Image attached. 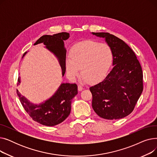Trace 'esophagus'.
<instances>
[{
  "label": "esophagus",
  "mask_w": 157,
  "mask_h": 157,
  "mask_svg": "<svg viewBox=\"0 0 157 157\" xmlns=\"http://www.w3.org/2000/svg\"><path fill=\"white\" fill-rule=\"evenodd\" d=\"M78 90H79V91H81V90L83 89V86H81V85H79L78 86Z\"/></svg>",
  "instance_id": "34e87169"
}]
</instances>
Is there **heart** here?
<instances>
[{
	"label": "heart",
	"instance_id": "obj_1",
	"mask_svg": "<svg viewBox=\"0 0 157 157\" xmlns=\"http://www.w3.org/2000/svg\"><path fill=\"white\" fill-rule=\"evenodd\" d=\"M65 68L69 78L75 79L81 69V77L89 84L101 81L108 72L113 61V52L106 44L87 40L72 48Z\"/></svg>",
	"mask_w": 157,
	"mask_h": 157
}]
</instances>
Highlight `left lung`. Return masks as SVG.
<instances>
[{
	"label": "left lung",
	"instance_id": "obj_1",
	"mask_svg": "<svg viewBox=\"0 0 157 157\" xmlns=\"http://www.w3.org/2000/svg\"><path fill=\"white\" fill-rule=\"evenodd\" d=\"M105 39L114 67L105 79L90 88L92 108L107 120L124 118L133 111L143 90V74L135 53L123 40L108 32H92Z\"/></svg>",
	"mask_w": 157,
	"mask_h": 157
}]
</instances>
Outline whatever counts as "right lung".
<instances>
[{"mask_svg": "<svg viewBox=\"0 0 157 157\" xmlns=\"http://www.w3.org/2000/svg\"><path fill=\"white\" fill-rule=\"evenodd\" d=\"M69 37L67 32H61L53 36L44 35L40 37L34 44L43 43L46 48L58 57L62 70V76L66 70V50L63 40H67ZM18 85L20 83V77L18 78ZM16 92L24 109L33 120L41 125L52 127L59 124L69 117L71 110V101L78 94V86L75 83H62L49 99L39 105L29 102L21 96L18 90H16Z\"/></svg>", "mask_w": 157, "mask_h": 157, "instance_id": "obj_1", "label": "right lung"}]
</instances>
